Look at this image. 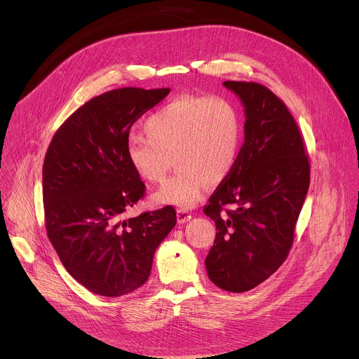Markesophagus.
<instances>
[{"instance_id": "obj_1", "label": "esophagus", "mask_w": 359, "mask_h": 359, "mask_svg": "<svg viewBox=\"0 0 359 359\" xmlns=\"http://www.w3.org/2000/svg\"><path fill=\"white\" fill-rule=\"evenodd\" d=\"M176 216H177V223H180V224H183V223H186V222H189L191 219V215L187 210H184V209H179Z\"/></svg>"}]
</instances>
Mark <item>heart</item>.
<instances>
[{"label": "heart", "instance_id": "b5f03b06", "mask_svg": "<svg viewBox=\"0 0 359 359\" xmlns=\"http://www.w3.org/2000/svg\"><path fill=\"white\" fill-rule=\"evenodd\" d=\"M142 130L146 139L130 136L125 143L130 169L147 183H162L172 165L177 168L155 194L162 204L193 208L209 183L220 184L230 176L240 158L241 116L222 96L176 97L149 115Z\"/></svg>", "mask_w": 359, "mask_h": 359}]
</instances>
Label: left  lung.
I'll return each mask as SVG.
<instances>
[{"instance_id":"1","label":"left lung","mask_w":359,"mask_h":359,"mask_svg":"<svg viewBox=\"0 0 359 359\" xmlns=\"http://www.w3.org/2000/svg\"><path fill=\"white\" fill-rule=\"evenodd\" d=\"M223 85L244 107V144L234 170L203 209L217 230L204 263L217 287L244 292L287 259L310 187V162L299 129L278 96L255 82Z\"/></svg>"}]
</instances>
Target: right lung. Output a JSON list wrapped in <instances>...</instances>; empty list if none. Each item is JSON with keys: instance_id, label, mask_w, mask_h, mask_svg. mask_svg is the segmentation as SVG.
<instances>
[{"instance_id": "right-lung-1", "label": "right lung", "mask_w": 359, "mask_h": 359, "mask_svg": "<svg viewBox=\"0 0 359 359\" xmlns=\"http://www.w3.org/2000/svg\"><path fill=\"white\" fill-rule=\"evenodd\" d=\"M169 88H121L88 100L57 130L42 166L45 229L67 271L104 297L149 278L153 255L176 224L172 206L121 220L144 196L125 159L132 125Z\"/></svg>"}]
</instances>
